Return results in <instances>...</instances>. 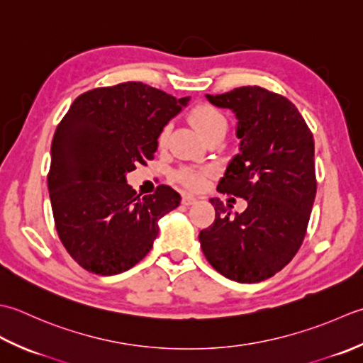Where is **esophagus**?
<instances>
[{
  "mask_svg": "<svg viewBox=\"0 0 363 363\" xmlns=\"http://www.w3.org/2000/svg\"><path fill=\"white\" fill-rule=\"evenodd\" d=\"M194 202H196V197H194V196L183 194V197H182V203H183V205H192Z\"/></svg>",
  "mask_w": 363,
  "mask_h": 363,
  "instance_id": "34e87169",
  "label": "esophagus"
}]
</instances>
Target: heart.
I'll return each mask as SVG.
<instances>
[{
    "mask_svg": "<svg viewBox=\"0 0 363 363\" xmlns=\"http://www.w3.org/2000/svg\"><path fill=\"white\" fill-rule=\"evenodd\" d=\"M189 122L203 138H208L214 131H227L228 122L225 116L211 105L201 103L189 111ZM169 139V127L161 130L158 136L160 147H164ZM211 167H183L175 174V179L188 188H202L205 184L206 177L211 175Z\"/></svg>",
    "mask_w": 363,
    "mask_h": 363,
    "instance_id": "heart-1",
    "label": "heart"
}]
</instances>
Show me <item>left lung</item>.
<instances>
[{
    "instance_id": "left-lung-1",
    "label": "left lung",
    "mask_w": 363,
    "mask_h": 363,
    "mask_svg": "<svg viewBox=\"0 0 363 363\" xmlns=\"http://www.w3.org/2000/svg\"><path fill=\"white\" fill-rule=\"evenodd\" d=\"M206 99L238 119L240 153L218 189L246 199L247 208L230 216L211 199L216 218L199 241L219 274L262 282L284 269L304 241L316 194L313 135L290 100L264 87L242 86Z\"/></svg>"
}]
</instances>
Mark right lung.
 Returning a JSON list of instances; mask_svg holds the SVG:
<instances>
[{
	"mask_svg": "<svg viewBox=\"0 0 363 363\" xmlns=\"http://www.w3.org/2000/svg\"><path fill=\"white\" fill-rule=\"evenodd\" d=\"M188 100L128 81L81 94L59 122L50 201L59 240L81 268L114 276L150 252L158 220L180 194L160 184L140 199L125 174L155 158L161 130Z\"/></svg>",
	"mask_w": 363,
	"mask_h": 363,
	"instance_id": "right-lung-1",
	"label": "right lung"
}]
</instances>
